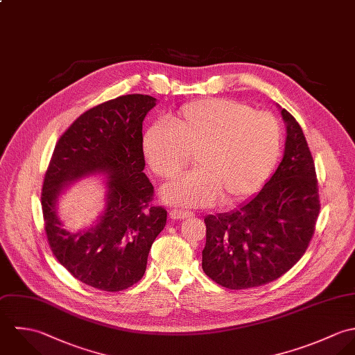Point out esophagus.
<instances>
[{"instance_id": "obj_1", "label": "esophagus", "mask_w": 355, "mask_h": 355, "mask_svg": "<svg viewBox=\"0 0 355 355\" xmlns=\"http://www.w3.org/2000/svg\"><path fill=\"white\" fill-rule=\"evenodd\" d=\"M192 215H193V213H191V211L177 210V209H174V210H170V216H171L173 219H185V218H191Z\"/></svg>"}]
</instances>
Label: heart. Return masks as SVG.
Instances as JSON below:
<instances>
[{
    "mask_svg": "<svg viewBox=\"0 0 355 355\" xmlns=\"http://www.w3.org/2000/svg\"><path fill=\"white\" fill-rule=\"evenodd\" d=\"M280 148L282 129L272 114L227 98L185 104L168 125H152L142 139L145 160L160 178L175 177L195 155L198 170L162 191L167 203L185 207L250 198L269 177Z\"/></svg>",
    "mask_w": 355,
    "mask_h": 355,
    "instance_id": "obj_1",
    "label": "heart"
}]
</instances>
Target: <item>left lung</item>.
Instances as JSON below:
<instances>
[{
  "label": "left lung",
  "mask_w": 355,
  "mask_h": 355,
  "mask_svg": "<svg viewBox=\"0 0 355 355\" xmlns=\"http://www.w3.org/2000/svg\"><path fill=\"white\" fill-rule=\"evenodd\" d=\"M286 140L282 163L258 195L237 210L209 215L202 268L220 286L272 283L306 252L320 214L314 160L302 128L282 110Z\"/></svg>",
  "instance_id": "8db88e82"
}]
</instances>
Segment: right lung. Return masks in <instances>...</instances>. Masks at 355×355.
I'll use <instances>...</instances> for the list:
<instances>
[{
    "label": "right lung",
    "instance_id": "add662e5",
    "mask_svg": "<svg viewBox=\"0 0 355 355\" xmlns=\"http://www.w3.org/2000/svg\"><path fill=\"white\" fill-rule=\"evenodd\" d=\"M156 98L126 94L98 104L62 135L48 164L41 205L45 233L56 259L93 288L118 292L139 283L152 243L167 211L153 206V187L144 173L142 122ZM107 172V209L96 227L70 234L55 215L57 196L67 182Z\"/></svg>",
    "mask_w": 355,
    "mask_h": 355
}]
</instances>
